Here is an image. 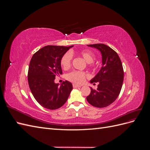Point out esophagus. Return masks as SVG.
Segmentation results:
<instances>
[{"label": "esophagus", "instance_id": "1", "mask_svg": "<svg viewBox=\"0 0 150 150\" xmlns=\"http://www.w3.org/2000/svg\"><path fill=\"white\" fill-rule=\"evenodd\" d=\"M72 86H73V88H79V87H81V86H79V85L76 84H72Z\"/></svg>", "mask_w": 150, "mask_h": 150}]
</instances>
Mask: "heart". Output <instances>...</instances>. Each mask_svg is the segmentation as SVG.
Listing matches in <instances>:
<instances>
[{"label": "heart", "instance_id": "heart-1", "mask_svg": "<svg viewBox=\"0 0 150 150\" xmlns=\"http://www.w3.org/2000/svg\"><path fill=\"white\" fill-rule=\"evenodd\" d=\"M81 55L88 63H92L95 59V55L91 51L88 50H84L81 52ZM72 55L71 52H67L63 55L61 59V65L64 69H69L71 65ZM86 74L82 71H74L70 72L67 76L68 80L76 84H81L85 81Z\"/></svg>", "mask_w": 150, "mask_h": 150}]
</instances>
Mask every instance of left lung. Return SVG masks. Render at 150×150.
Instances as JSON below:
<instances>
[{
    "mask_svg": "<svg viewBox=\"0 0 150 150\" xmlns=\"http://www.w3.org/2000/svg\"><path fill=\"white\" fill-rule=\"evenodd\" d=\"M101 52L102 67L98 73L90 81L98 83L97 89L91 88V93L86 98L88 102L97 108L110 105L118 97L124 79V71L120 58L111 47L104 44H89Z\"/></svg>",
    "mask_w": 150,
    "mask_h": 150,
    "instance_id": "left-lung-1",
    "label": "left lung"
}]
</instances>
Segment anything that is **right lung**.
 <instances>
[{"instance_id":"add662e5","label":"right lung","mask_w":150,"mask_h":150,"mask_svg":"<svg viewBox=\"0 0 150 150\" xmlns=\"http://www.w3.org/2000/svg\"><path fill=\"white\" fill-rule=\"evenodd\" d=\"M73 47L47 46L36 52L31 58L28 71V83L32 94L40 105L56 110L67 101L72 85L66 81L61 85L54 83L56 76L62 74L61 59Z\"/></svg>"}]
</instances>
